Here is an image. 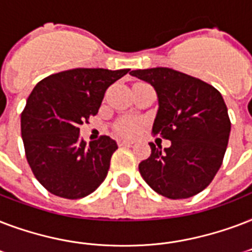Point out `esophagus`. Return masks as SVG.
I'll list each match as a JSON object with an SVG mask.
<instances>
[{
    "instance_id": "esophagus-1",
    "label": "esophagus",
    "mask_w": 252,
    "mask_h": 252,
    "mask_svg": "<svg viewBox=\"0 0 252 252\" xmlns=\"http://www.w3.org/2000/svg\"><path fill=\"white\" fill-rule=\"evenodd\" d=\"M117 142H118V144H120V146H131L132 144V142H130V140H126V139H118Z\"/></svg>"
}]
</instances>
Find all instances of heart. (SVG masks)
<instances>
[{"label": "heart", "mask_w": 252, "mask_h": 252, "mask_svg": "<svg viewBox=\"0 0 252 252\" xmlns=\"http://www.w3.org/2000/svg\"><path fill=\"white\" fill-rule=\"evenodd\" d=\"M140 125H142V122L138 118H124V120L117 122L116 131L120 135L132 136L139 131Z\"/></svg>", "instance_id": "b5f03b06"}]
</instances>
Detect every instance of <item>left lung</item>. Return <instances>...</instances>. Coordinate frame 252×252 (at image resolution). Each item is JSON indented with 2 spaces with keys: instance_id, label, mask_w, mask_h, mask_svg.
Instances as JSON below:
<instances>
[{
  "instance_id": "1",
  "label": "left lung",
  "mask_w": 252,
  "mask_h": 252,
  "mask_svg": "<svg viewBox=\"0 0 252 252\" xmlns=\"http://www.w3.org/2000/svg\"><path fill=\"white\" fill-rule=\"evenodd\" d=\"M130 75L153 85L158 95L153 132L171 140L139 163L144 181L167 198H188L208 187L221 167L229 142L227 108L221 93L200 79L171 68L136 69Z\"/></svg>"
}]
</instances>
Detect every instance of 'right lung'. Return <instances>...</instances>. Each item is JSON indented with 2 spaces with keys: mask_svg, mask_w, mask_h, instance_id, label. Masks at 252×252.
<instances>
[{
  "mask_svg": "<svg viewBox=\"0 0 252 252\" xmlns=\"http://www.w3.org/2000/svg\"><path fill=\"white\" fill-rule=\"evenodd\" d=\"M128 71L76 68L35 85L21 116V132L32 173L48 192L76 200L105 180L117 142L102 135L87 144L79 127L98 113L106 89Z\"/></svg>",
  "mask_w": 252,
  "mask_h": 252,
  "instance_id": "add662e5",
  "label": "right lung"
}]
</instances>
